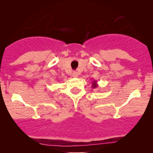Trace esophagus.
<instances>
[{"instance_id": "34e87169", "label": "esophagus", "mask_w": 153, "mask_h": 153, "mask_svg": "<svg viewBox=\"0 0 153 153\" xmlns=\"http://www.w3.org/2000/svg\"><path fill=\"white\" fill-rule=\"evenodd\" d=\"M78 73H77L76 72H74L72 73V76L75 77V78H76V77H78Z\"/></svg>"}]
</instances>
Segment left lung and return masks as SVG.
Here are the masks:
<instances>
[{"instance_id": "obj_1", "label": "left lung", "mask_w": 153, "mask_h": 153, "mask_svg": "<svg viewBox=\"0 0 153 153\" xmlns=\"http://www.w3.org/2000/svg\"><path fill=\"white\" fill-rule=\"evenodd\" d=\"M97 86H98V85H97V81H93V83H92V87H93V88H97Z\"/></svg>"}]
</instances>
